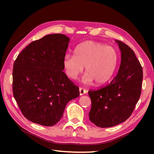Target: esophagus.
<instances>
[{
    "mask_svg": "<svg viewBox=\"0 0 154 154\" xmlns=\"http://www.w3.org/2000/svg\"><path fill=\"white\" fill-rule=\"evenodd\" d=\"M79 92H80V95L82 96V95L85 94L87 92V91L85 89H84V88L80 87V88H79Z\"/></svg>",
    "mask_w": 154,
    "mask_h": 154,
    "instance_id": "34e87169",
    "label": "esophagus"
}]
</instances>
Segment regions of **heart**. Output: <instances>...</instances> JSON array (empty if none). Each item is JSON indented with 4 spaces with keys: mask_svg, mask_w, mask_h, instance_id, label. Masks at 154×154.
<instances>
[{
    "mask_svg": "<svg viewBox=\"0 0 154 154\" xmlns=\"http://www.w3.org/2000/svg\"><path fill=\"white\" fill-rule=\"evenodd\" d=\"M118 54L112 46L87 41L74 49V56L66 54L63 60V67L66 75L76 80L85 66V73L82 82L88 85L95 82L101 85L109 81L117 67Z\"/></svg>",
    "mask_w": 154,
    "mask_h": 154,
    "instance_id": "heart-1",
    "label": "heart"
}]
</instances>
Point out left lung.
<instances>
[{"mask_svg":"<svg viewBox=\"0 0 154 154\" xmlns=\"http://www.w3.org/2000/svg\"><path fill=\"white\" fill-rule=\"evenodd\" d=\"M121 51L117 75L109 84L88 91L91 99L89 119L97 127H114L127 120L134 110L141 93L143 69L133 50L116 40Z\"/></svg>","mask_w":154,"mask_h":154,"instance_id":"1","label":"left lung"}]
</instances>
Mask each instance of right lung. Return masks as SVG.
<instances>
[{"mask_svg": "<svg viewBox=\"0 0 154 154\" xmlns=\"http://www.w3.org/2000/svg\"><path fill=\"white\" fill-rule=\"evenodd\" d=\"M70 38L51 34L32 42L18 55L13 69V96L24 117L46 127L57 124L66 106L80 96L63 72Z\"/></svg>", "mask_w": 154, "mask_h": 154, "instance_id": "obj_1", "label": "right lung"}]
</instances>
